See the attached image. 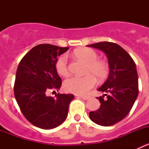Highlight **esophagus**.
<instances>
[{
  "instance_id": "obj_1",
  "label": "esophagus",
  "mask_w": 149,
  "mask_h": 149,
  "mask_svg": "<svg viewBox=\"0 0 149 149\" xmlns=\"http://www.w3.org/2000/svg\"><path fill=\"white\" fill-rule=\"evenodd\" d=\"M78 97L79 98H82V99H84V100H88L89 98H90V96H89V95H79Z\"/></svg>"
}]
</instances>
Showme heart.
<instances>
[{
	"mask_svg": "<svg viewBox=\"0 0 149 149\" xmlns=\"http://www.w3.org/2000/svg\"><path fill=\"white\" fill-rule=\"evenodd\" d=\"M74 56L86 64L85 76L72 77L64 82V89L68 93L75 95H86L96 84V77L98 80L107 77L109 72V66L104 60H98V54L93 49L81 48L75 50ZM55 69L59 75L67 77L69 74L68 61L65 55L59 56L55 63Z\"/></svg>",
	"mask_w": 149,
	"mask_h": 149,
	"instance_id": "b5f03b06",
	"label": "heart"
}]
</instances>
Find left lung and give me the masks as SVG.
<instances>
[{"label":"left lung","instance_id":"obj_1","mask_svg":"<svg viewBox=\"0 0 149 149\" xmlns=\"http://www.w3.org/2000/svg\"><path fill=\"white\" fill-rule=\"evenodd\" d=\"M104 51L108 59L110 73L106 82L98 89L108 93L106 100L98 97L101 106L89 112V118L101 126H111L120 122L131 111L137 98L138 75L134 60L119 45L101 42L87 45Z\"/></svg>","mask_w":149,"mask_h":149}]
</instances>
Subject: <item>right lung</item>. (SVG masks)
Returning a JSON list of instances; mask_svg holds the SVG:
<instances>
[{
    "mask_svg": "<svg viewBox=\"0 0 149 149\" xmlns=\"http://www.w3.org/2000/svg\"><path fill=\"white\" fill-rule=\"evenodd\" d=\"M68 47L41 44L25 54L17 68L14 94L21 111L31 124L42 129H52L67 118L72 94L47 96L49 89H59L62 80L55 69L57 56Z\"/></svg>",
    "mask_w": 149,
    "mask_h": 149,
    "instance_id": "1",
    "label": "right lung"
}]
</instances>
